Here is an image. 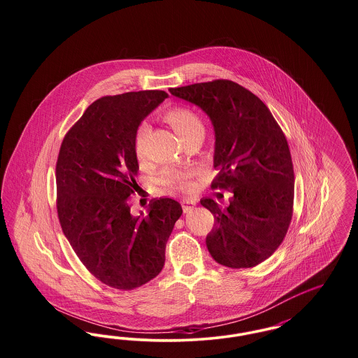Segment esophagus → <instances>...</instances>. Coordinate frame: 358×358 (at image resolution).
<instances>
[{
	"mask_svg": "<svg viewBox=\"0 0 358 358\" xmlns=\"http://www.w3.org/2000/svg\"><path fill=\"white\" fill-rule=\"evenodd\" d=\"M181 205H182V210H184V213H187V212H190V210L194 208L196 201H194V200H192V199H185V200H182V201H181Z\"/></svg>",
	"mask_w": 358,
	"mask_h": 358,
	"instance_id": "obj_1",
	"label": "esophagus"
}]
</instances>
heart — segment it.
Segmentation results:
<instances>
[{
	"mask_svg": "<svg viewBox=\"0 0 358 358\" xmlns=\"http://www.w3.org/2000/svg\"><path fill=\"white\" fill-rule=\"evenodd\" d=\"M166 120L173 126L176 133L181 136L184 141L194 136H204V124L200 117L193 113L192 110L185 107H176L171 108L166 115ZM149 134V124L142 123L136 131L134 149L138 159H143L146 154V138ZM162 184L171 190H187L192 187L190 182V173L182 171L169 169L162 176Z\"/></svg>",
	"mask_w": 358,
	"mask_h": 358,
	"instance_id": "1",
	"label": "heart"
}]
</instances>
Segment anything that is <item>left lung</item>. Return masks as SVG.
<instances>
[{
    "label": "left lung",
    "instance_id": "8db88e82",
    "mask_svg": "<svg viewBox=\"0 0 358 358\" xmlns=\"http://www.w3.org/2000/svg\"><path fill=\"white\" fill-rule=\"evenodd\" d=\"M171 95L196 104L215 130L212 187L234 193L220 208L201 205L215 216L206 236L210 256L231 268H248L273 255L287 234L294 204V169L287 139L268 107L231 80L171 88Z\"/></svg>",
    "mask_w": 358,
    "mask_h": 358
}]
</instances>
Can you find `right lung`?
I'll return each instance as SVG.
<instances>
[{
	"label": "right lung",
	"instance_id": "add662e5",
	"mask_svg": "<svg viewBox=\"0 0 358 358\" xmlns=\"http://www.w3.org/2000/svg\"><path fill=\"white\" fill-rule=\"evenodd\" d=\"M168 98L149 90L103 96L64 136L56 164L57 215L72 250L104 285L133 289L165 264L166 241L182 215L178 201L154 199L130 213L139 166L136 130Z\"/></svg>",
	"mask_w": 358,
	"mask_h": 358
}]
</instances>
